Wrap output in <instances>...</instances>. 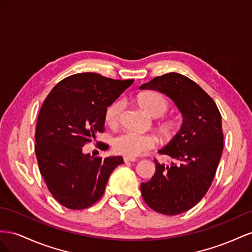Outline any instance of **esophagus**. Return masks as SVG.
<instances>
[{"mask_svg": "<svg viewBox=\"0 0 252 252\" xmlns=\"http://www.w3.org/2000/svg\"><path fill=\"white\" fill-rule=\"evenodd\" d=\"M124 160H125V162H128V161H135V160H137V159H136L135 157H132V156H125L124 157Z\"/></svg>", "mask_w": 252, "mask_h": 252, "instance_id": "obj_1", "label": "esophagus"}]
</instances>
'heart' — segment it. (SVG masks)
Returning <instances> with one entry per match:
<instances>
[{
  "mask_svg": "<svg viewBox=\"0 0 252 252\" xmlns=\"http://www.w3.org/2000/svg\"><path fill=\"white\" fill-rule=\"evenodd\" d=\"M137 103L141 109L152 117H161L169 110V101L163 95L156 92L143 93L137 97ZM121 102L116 100L106 107L104 120L109 126H116L119 120ZM157 130L163 139L173 137L177 131V121L166 119L158 124ZM113 149L116 153L125 156H136L156 146V138L150 134H137L122 132L117 134L112 140Z\"/></svg>",
  "mask_w": 252,
  "mask_h": 252,
  "instance_id": "heart-1",
  "label": "heart"
}]
</instances>
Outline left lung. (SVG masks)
Segmentation results:
<instances>
[{"label":"left lung","mask_w":252,"mask_h":252,"mask_svg":"<svg viewBox=\"0 0 252 252\" xmlns=\"http://www.w3.org/2000/svg\"><path fill=\"white\" fill-rule=\"evenodd\" d=\"M140 90H154L170 97L184 122L168 145L158 151L174 162L155 161V173L140 185L141 195L154 211L176 215L191 209L209 190L224 148L221 116L213 99L188 77L177 73L158 76Z\"/></svg>","instance_id":"obj_1"}]
</instances>
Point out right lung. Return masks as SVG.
<instances>
[{
	"mask_svg": "<svg viewBox=\"0 0 252 252\" xmlns=\"http://www.w3.org/2000/svg\"><path fill=\"white\" fill-rule=\"evenodd\" d=\"M131 80L95 73L64 78L50 91L39 113L34 152L39 170L57 202L71 210L94 205L103 195L121 156L94 157L82 147L104 130V113Z\"/></svg>",
	"mask_w": 252,
	"mask_h": 252,
	"instance_id": "1",
	"label": "right lung"
}]
</instances>
